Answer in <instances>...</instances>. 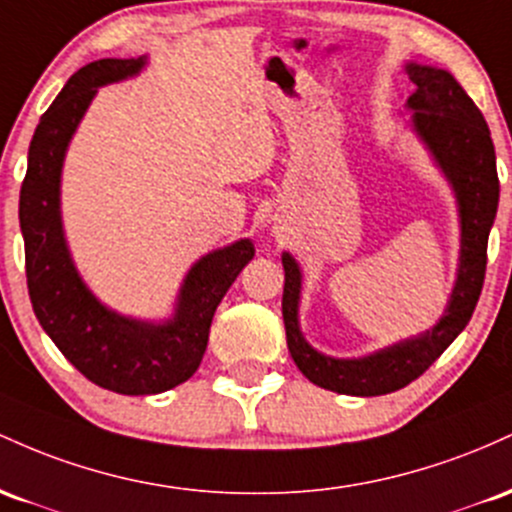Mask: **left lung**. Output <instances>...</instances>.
Returning a JSON list of instances; mask_svg holds the SVG:
<instances>
[{
    "label": "left lung",
    "mask_w": 512,
    "mask_h": 512,
    "mask_svg": "<svg viewBox=\"0 0 512 512\" xmlns=\"http://www.w3.org/2000/svg\"><path fill=\"white\" fill-rule=\"evenodd\" d=\"M416 91L406 99L411 130L428 149L457 200L459 263L445 312L433 329L404 338L360 358H333L309 346L300 329L302 268L285 251L283 321L292 360L309 382L348 396H380L396 392L421 377L442 350L462 333L479 302L486 273L488 232L498 210L496 149L484 116L450 72L433 65L406 62Z\"/></svg>",
    "instance_id": "left-lung-1"
}]
</instances>
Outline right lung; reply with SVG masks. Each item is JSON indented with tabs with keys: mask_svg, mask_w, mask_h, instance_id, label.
<instances>
[{
	"mask_svg": "<svg viewBox=\"0 0 512 512\" xmlns=\"http://www.w3.org/2000/svg\"><path fill=\"white\" fill-rule=\"evenodd\" d=\"M145 65L147 55L108 57L67 79L33 132L19 198L28 295L40 326L86 380L128 396L166 392L198 370L217 304L256 251L251 239H239L200 256L183 278L174 314L162 321L106 307L79 275L60 210L67 149L101 86L137 77Z\"/></svg>",
	"mask_w": 512,
	"mask_h": 512,
	"instance_id": "obj_1",
	"label": "right lung"
}]
</instances>
